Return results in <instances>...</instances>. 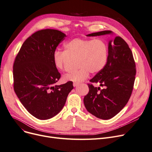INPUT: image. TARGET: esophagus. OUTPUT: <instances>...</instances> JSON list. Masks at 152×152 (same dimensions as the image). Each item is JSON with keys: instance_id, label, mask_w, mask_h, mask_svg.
<instances>
[{"instance_id": "34e87169", "label": "esophagus", "mask_w": 152, "mask_h": 152, "mask_svg": "<svg viewBox=\"0 0 152 152\" xmlns=\"http://www.w3.org/2000/svg\"><path fill=\"white\" fill-rule=\"evenodd\" d=\"M79 86V84L78 83H73V86L74 87H77Z\"/></svg>"}]
</instances>
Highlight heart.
<instances>
[{
    "instance_id": "1",
    "label": "heart",
    "mask_w": 152,
    "mask_h": 152,
    "mask_svg": "<svg viewBox=\"0 0 152 152\" xmlns=\"http://www.w3.org/2000/svg\"><path fill=\"white\" fill-rule=\"evenodd\" d=\"M108 55V46L103 40L74 38L64 44V51L55 50L52 59L56 69L62 70L67 56L77 58L76 63L79 68L66 73L63 80L80 83L89 77L90 72L97 73L104 68Z\"/></svg>"
}]
</instances>
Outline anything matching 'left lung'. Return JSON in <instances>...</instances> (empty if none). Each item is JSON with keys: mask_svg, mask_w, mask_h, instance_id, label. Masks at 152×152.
<instances>
[{"mask_svg": "<svg viewBox=\"0 0 152 152\" xmlns=\"http://www.w3.org/2000/svg\"><path fill=\"white\" fill-rule=\"evenodd\" d=\"M113 34L111 31H102L87 34L97 36ZM108 55L105 66L90 81L99 83L104 87L88 84L89 91L84 98L86 110L102 119L116 115L127 104L133 89L136 73L133 55L127 44L121 37L111 39L108 45Z\"/></svg>", "mask_w": 152, "mask_h": 152, "instance_id": "obj_1", "label": "left lung"}]
</instances>
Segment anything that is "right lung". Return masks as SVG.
<instances>
[{
    "label": "right lung",
    "mask_w": 152,
    "mask_h": 152,
    "mask_svg": "<svg viewBox=\"0 0 152 152\" xmlns=\"http://www.w3.org/2000/svg\"><path fill=\"white\" fill-rule=\"evenodd\" d=\"M66 34L51 29L38 31L23 44L13 67V87L28 112L45 120L57 115L65 105L73 82L55 85L60 74L53 53Z\"/></svg>",
    "instance_id": "right-lung-1"
}]
</instances>
